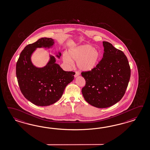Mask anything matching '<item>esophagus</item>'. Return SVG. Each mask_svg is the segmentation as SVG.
I'll return each mask as SVG.
<instances>
[{"label": "esophagus", "instance_id": "obj_1", "mask_svg": "<svg viewBox=\"0 0 150 150\" xmlns=\"http://www.w3.org/2000/svg\"><path fill=\"white\" fill-rule=\"evenodd\" d=\"M79 75H80L79 72L76 71V72H75V75H74V77H77L79 76Z\"/></svg>", "mask_w": 150, "mask_h": 150}]
</instances>
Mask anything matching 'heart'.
Segmentation results:
<instances>
[{"label":"heart","mask_w":150,"mask_h":150,"mask_svg":"<svg viewBox=\"0 0 150 150\" xmlns=\"http://www.w3.org/2000/svg\"><path fill=\"white\" fill-rule=\"evenodd\" d=\"M100 58L99 51L89 44H83L70 48L63 59L68 65H72L73 61L77 62L78 69L82 71H91L98 65Z\"/></svg>","instance_id":"1"}]
</instances>
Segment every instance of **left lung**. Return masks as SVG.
Listing matches in <instances>:
<instances>
[{
  "label": "left lung",
  "mask_w": 150,
  "mask_h": 150,
  "mask_svg": "<svg viewBox=\"0 0 150 150\" xmlns=\"http://www.w3.org/2000/svg\"><path fill=\"white\" fill-rule=\"evenodd\" d=\"M102 59L95 69L82 72L86 85L82 89L85 100L99 108L119 102L128 86L131 69L124 53L108 42H103Z\"/></svg>",
  "instance_id": "obj_1"
}]
</instances>
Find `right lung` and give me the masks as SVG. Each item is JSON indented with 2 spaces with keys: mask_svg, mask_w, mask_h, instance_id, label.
I'll list each match as a JSON object with an SVG mask.
<instances>
[{
  "mask_svg": "<svg viewBox=\"0 0 150 150\" xmlns=\"http://www.w3.org/2000/svg\"><path fill=\"white\" fill-rule=\"evenodd\" d=\"M55 40L42 38L26 46L21 52L16 64V76L21 91L26 99L34 105L47 106L54 104L62 97L66 86L74 79L75 73L64 71L57 64L56 58L49 55V61L42 67L35 66L32 55L37 48L51 49ZM60 59V51L55 52Z\"/></svg>",
  "mask_w": 150,
  "mask_h": 150,
  "instance_id": "add662e5",
  "label": "right lung"
}]
</instances>
